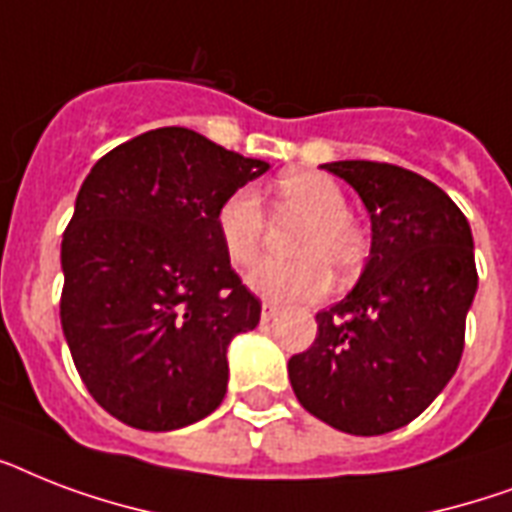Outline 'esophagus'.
Returning a JSON list of instances; mask_svg holds the SVG:
<instances>
[{
  "instance_id": "obj_1",
  "label": "esophagus",
  "mask_w": 512,
  "mask_h": 512,
  "mask_svg": "<svg viewBox=\"0 0 512 512\" xmlns=\"http://www.w3.org/2000/svg\"><path fill=\"white\" fill-rule=\"evenodd\" d=\"M276 316H279V308H276V305H273V303H263V313H260V319H263V321H273V319H276Z\"/></svg>"
}]
</instances>
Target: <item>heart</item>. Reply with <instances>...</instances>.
Wrapping results in <instances>:
<instances>
[{
  "mask_svg": "<svg viewBox=\"0 0 512 512\" xmlns=\"http://www.w3.org/2000/svg\"><path fill=\"white\" fill-rule=\"evenodd\" d=\"M276 199L284 209L300 212L308 223L300 228L292 252L300 257H268L249 271V287L257 295L292 303L313 300L329 284V271L348 279L366 257V236L348 215L340 185L321 172H292L276 183ZM217 236L233 265H249L263 247L265 207L252 188H239L220 204Z\"/></svg>",
  "mask_w": 512,
  "mask_h": 512,
  "instance_id": "b5f03b06",
  "label": "heart"
}]
</instances>
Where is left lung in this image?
<instances>
[{
  "label": "left lung",
  "mask_w": 512,
  "mask_h": 512,
  "mask_svg": "<svg viewBox=\"0 0 512 512\" xmlns=\"http://www.w3.org/2000/svg\"><path fill=\"white\" fill-rule=\"evenodd\" d=\"M372 217L358 284L289 358L297 401L350 436L420 417L457 372L478 273L468 217L428 177L385 162H332Z\"/></svg>",
  "instance_id": "left-lung-1"
}]
</instances>
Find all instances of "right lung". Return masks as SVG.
<instances>
[{
	"mask_svg": "<svg viewBox=\"0 0 512 512\" xmlns=\"http://www.w3.org/2000/svg\"><path fill=\"white\" fill-rule=\"evenodd\" d=\"M268 170L185 127L108 151L63 233L60 324L90 396L124 425L175 430L225 398V350L260 300L231 268L215 215Z\"/></svg>",
	"mask_w": 512,
	"mask_h": 512,
	"instance_id": "add662e5",
	"label": "right lung"
}]
</instances>
